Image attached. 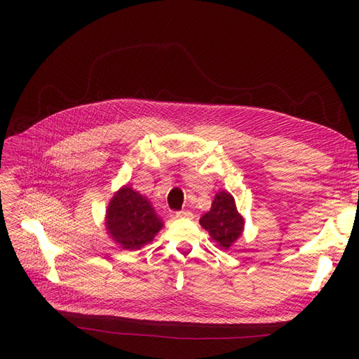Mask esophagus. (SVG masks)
<instances>
[{
    "instance_id": "1",
    "label": "esophagus",
    "mask_w": 359,
    "mask_h": 359,
    "mask_svg": "<svg viewBox=\"0 0 359 359\" xmlns=\"http://www.w3.org/2000/svg\"><path fill=\"white\" fill-rule=\"evenodd\" d=\"M176 217L177 218H192V212H189V211H179V212H176Z\"/></svg>"
}]
</instances>
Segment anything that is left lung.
I'll return each instance as SVG.
<instances>
[{
	"mask_svg": "<svg viewBox=\"0 0 359 359\" xmlns=\"http://www.w3.org/2000/svg\"><path fill=\"white\" fill-rule=\"evenodd\" d=\"M199 224L222 249H230L244 230V219L238 214L233 195L221 191L215 195L211 210L203 214Z\"/></svg>",
	"mask_w": 359,
	"mask_h": 359,
	"instance_id": "8db88e82",
	"label": "left lung"
}]
</instances>
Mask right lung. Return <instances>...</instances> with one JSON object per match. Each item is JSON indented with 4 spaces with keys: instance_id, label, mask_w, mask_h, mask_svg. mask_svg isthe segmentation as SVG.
<instances>
[{
    "instance_id": "obj_1",
    "label": "right lung",
    "mask_w": 359,
    "mask_h": 359,
    "mask_svg": "<svg viewBox=\"0 0 359 359\" xmlns=\"http://www.w3.org/2000/svg\"><path fill=\"white\" fill-rule=\"evenodd\" d=\"M163 229L153 205L135 192L130 186H123L113 195L106 211V230L113 241L125 250H138Z\"/></svg>"
}]
</instances>
